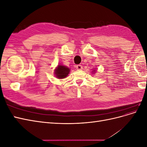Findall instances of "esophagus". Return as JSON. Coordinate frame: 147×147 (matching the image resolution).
<instances>
[{"label":"esophagus","mask_w":147,"mask_h":147,"mask_svg":"<svg viewBox=\"0 0 147 147\" xmlns=\"http://www.w3.org/2000/svg\"><path fill=\"white\" fill-rule=\"evenodd\" d=\"M76 68H77V70H82V69H83V66L82 65H80H80H77Z\"/></svg>","instance_id":"obj_1"}]
</instances>
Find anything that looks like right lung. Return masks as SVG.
<instances>
[{
	"label": "right lung",
	"instance_id": "1",
	"mask_svg": "<svg viewBox=\"0 0 147 147\" xmlns=\"http://www.w3.org/2000/svg\"><path fill=\"white\" fill-rule=\"evenodd\" d=\"M70 72V69L64 65H58L55 70L56 77L58 78H64L67 76Z\"/></svg>",
	"mask_w": 147,
	"mask_h": 147
}]
</instances>
